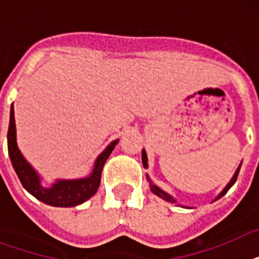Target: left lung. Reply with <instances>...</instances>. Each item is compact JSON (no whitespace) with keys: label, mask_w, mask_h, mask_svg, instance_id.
Instances as JSON below:
<instances>
[{"label":"left lung","mask_w":259,"mask_h":259,"mask_svg":"<svg viewBox=\"0 0 259 259\" xmlns=\"http://www.w3.org/2000/svg\"><path fill=\"white\" fill-rule=\"evenodd\" d=\"M142 164H144V168H148V158H146L145 150H142ZM239 169H241V166L238 168L237 172H235V175H234V177H233V179H231V181H230V183H229V185H227V187H226V188L223 189V191H222L221 195L218 196V199L223 196L225 193H227V191H229V189L231 188V185H233L234 183L237 181V177H238V173H239ZM146 177H148V176H146ZM148 180H149V177H148ZM149 183H150V189H152V192H153L154 195H157V196H160V197H161V199H164V200H166V201H170V203H176V201H175V199H173V197L170 196V195H168V193L164 192L162 189H160V188H158V187H156V185H154V184H152V181H150V180H149Z\"/></svg>","instance_id":"left-lung-1"}]
</instances>
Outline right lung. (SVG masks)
Listing matches in <instances>:
<instances>
[{
  "label": "right lung",
  "instance_id": "obj_1",
  "mask_svg": "<svg viewBox=\"0 0 259 259\" xmlns=\"http://www.w3.org/2000/svg\"><path fill=\"white\" fill-rule=\"evenodd\" d=\"M118 140L113 141L106 148L95 161L93 173L86 179L79 180H59L51 188H46L40 184V177L34 172L32 166L22 157L21 152L18 150L16 142V123H14L13 105L10 107L9 129H8V152H9L10 161L22 187L33 195L36 199L41 200L46 204L54 207H74L82 204L83 201L89 200L94 193L97 192L101 184V175L106 160L117 145Z\"/></svg>",
  "mask_w": 259,
  "mask_h": 259
}]
</instances>
